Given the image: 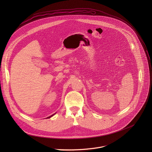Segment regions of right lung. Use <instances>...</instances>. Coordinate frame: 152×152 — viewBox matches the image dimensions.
<instances>
[{
	"mask_svg": "<svg viewBox=\"0 0 152 152\" xmlns=\"http://www.w3.org/2000/svg\"><path fill=\"white\" fill-rule=\"evenodd\" d=\"M55 114H53V115H50V116H49V117H47L46 118H50L51 117H52L53 115H55Z\"/></svg>",
	"mask_w": 152,
	"mask_h": 152,
	"instance_id": "obj_1",
	"label": "right lung"
}]
</instances>
